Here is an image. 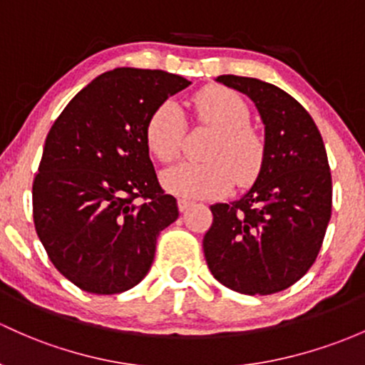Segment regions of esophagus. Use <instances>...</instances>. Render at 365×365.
<instances>
[{
	"instance_id": "esophagus-1",
	"label": "esophagus",
	"mask_w": 365,
	"mask_h": 365,
	"mask_svg": "<svg viewBox=\"0 0 365 365\" xmlns=\"http://www.w3.org/2000/svg\"><path fill=\"white\" fill-rule=\"evenodd\" d=\"M190 205H191V200H187V198H179L178 200V207H179V210H181V212H184V210H186Z\"/></svg>"
}]
</instances>
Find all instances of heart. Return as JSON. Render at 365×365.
Instances as JSON below:
<instances>
[{"label":"heart","instance_id":"obj_1","mask_svg":"<svg viewBox=\"0 0 365 365\" xmlns=\"http://www.w3.org/2000/svg\"><path fill=\"white\" fill-rule=\"evenodd\" d=\"M193 120L214 130L202 163H181L163 172L162 182L179 197L212 198L225 195L233 179L249 186L259 175L266 158V140L249 123V106L237 92L207 87L191 99ZM186 118L179 106L167 101L156 108L146 125V144L162 163L179 158L186 137Z\"/></svg>","mask_w":365,"mask_h":365}]
</instances>
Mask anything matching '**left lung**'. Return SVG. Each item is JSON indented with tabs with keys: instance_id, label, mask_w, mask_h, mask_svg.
<instances>
[{
	"instance_id": "obj_1",
	"label": "left lung",
	"mask_w": 365,
	"mask_h": 365,
	"mask_svg": "<svg viewBox=\"0 0 365 365\" xmlns=\"http://www.w3.org/2000/svg\"><path fill=\"white\" fill-rule=\"evenodd\" d=\"M217 81L256 104L266 158L244 197L210 207L203 254L225 287L268 296L296 284L319 256L332 209L327 153L315 121L287 92L235 74Z\"/></svg>"
}]
</instances>
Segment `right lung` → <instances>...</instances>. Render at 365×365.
<instances>
[{"instance_id": "obj_1", "label": "right lung", "mask_w": 365, "mask_h": 365, "mask_svg": "<svg viewBox=\"0 0 365 365\" xmlns=\"http://www.w3.org/2000/svg\"><path fill=\"white\" fill-rule=\"evenodd\" d=\"M191 85L160 69L97 76L53 121L33 182L34 228L53 266L81 291L120 294L155 259L178 202L160 186L146 144L151 115Z\"/></svg>"}]
</instances>
